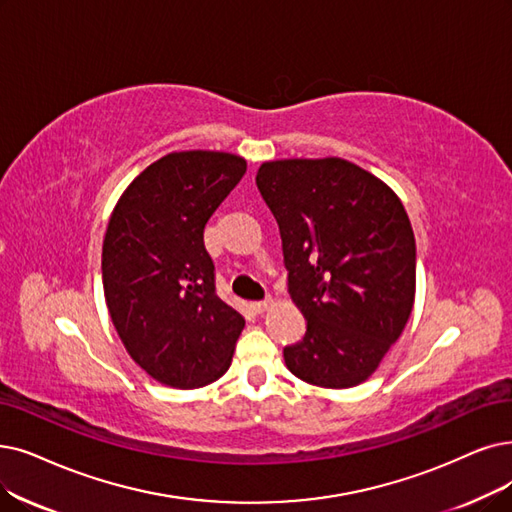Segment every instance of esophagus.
I'll list each match as a JSON object with an SVG mask.
<instances>
[{"label":"esophagus","instance_id":"1","mask_svg":"<svg viewBox=\"0 0 512 512\" xmlns=\"http://www.w3.org/2000/svg\"><path fill=\"white\" fill-rule=\"evenodd\" d=\"M273 304V300L271 298H267V300H260V302H254L252 304V309L256 311V313H264V311H267L269 309V306Z\"/></svg>","mask_w":512,"mask_h":512}]
</instances>
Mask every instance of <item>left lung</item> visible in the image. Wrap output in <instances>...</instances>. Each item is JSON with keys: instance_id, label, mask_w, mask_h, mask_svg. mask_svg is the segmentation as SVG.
Returning <instances> with one entry per match:
<instances>
[{"instance_id": "left-lung-1", "label": "left lung", "mask_w": 512, "mask_h": 512, "mask_svg": "<svg viewBox=\"0 0 512 512\" xmlns=\"http://www.w3.org/2000/svg\"><path fill=\"white\" fill-rule=\"evenodd\" d=\"M256 185L306 319L304 338L283 349L285 365L321 388L365 382L414 309L416 239L401 199L340 157L264 161Z\"/></svg>"}]
</instances>
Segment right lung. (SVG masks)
<instances>
[{
	"label": "right lung",
	"mask_w": 512,
	"mask_h": 512,
	"mask_svg": "<svg viewBox=\"0 0 512 512\" xmlns=\"http://www.w3.org/2000/svg\"><path fill=\"white\" fill-rule=\"evenodd\" d=\"M248 168L174 151L121 193L102 241V288L128 355L157 382L199 388L229 370L245 319L218 298L203 229Z\"/></svg>",
	"instance_id": "1"
}]
</instances>
